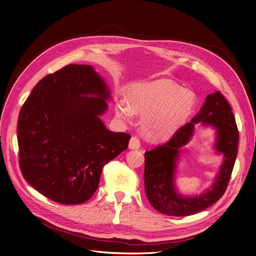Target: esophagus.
I'll return each mask as SVG.
<instances>
[{
  "mask_svg": "<svg viewBox=\"0 0 256 256\" xmlns=\"http://www.w3.org/2000/svg\"><path fill=\"white\" fill-rule=\"evenodd\" d=\"M140 148V140L136 136H132L129 142V148L138 150Z\"/></svg>",
  "mask_w": 256,
  "mask_h": 256,
  "instance_id": "obj_1",
  "label": "esophagus"
}]
</instances>
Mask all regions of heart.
Returning <instances> with one entry per match:
<instances>
[{
	"mask_svg": "<svg viewBox=\"0 0 256 256\" xmlns=\"http://www.w3.org/2000/svg\"><path fill=\"white\" fill-rule=\"evenodd\" d=\"M196 96L170 80L136 82L127 88V101L118 103L116 112L126 121L133 112L142 114L140 127L146 138L164 140L172 138L192 114Z\"/></svg>",
	"mask_w": 256,
	"mask_h": 256,
	"instance_id": "b5f03b06",
	"label": "heart"
}]
</instances>
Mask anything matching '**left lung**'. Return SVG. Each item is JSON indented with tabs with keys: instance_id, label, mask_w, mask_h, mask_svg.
Returning <instances> with one entry per match:
<instances>
[{
	"instance_id": "obj_1",
	"label": "left lung",
	"mask_w": 256,
	"mask_h": 256,
	"mask_svg": "<svg viewBox=\"0 0 256 256\" xmlns=\"http://www.w3.org/2000/svg\"><path fill=\"white\" fill-rule=\"evenodd\" d=\"M196 124L216 130L214 148L224 161L214 185L204 194L185 197L175 188L176 165L182 148L192 138ZM238 131L232 108L216 91L206 96L198 114L180 128L172 138L144 153V189L148 202L158 212L170 216L198 213L221 198L228 185L238 153Z\"/></svg>"
}]
</instances>
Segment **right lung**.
I'll list each match as a JSON object with an SVG mask.
<instances>
[{
  "instance_id": "right-lung-1",
  "label": "right lung",
  "mask_w": 256,
  "mask_h": 256,
  "mask_svg": "<svg viewBox=\"0 0 256 256\" xmlns=\"http://www.w3.org/2000/svg\"><path fill=\"white\" fill-rule=\"evenodd\" d=\"M110 99L91 65L65 66L32 90L18 116L20 165L45 198L63 204L88 200L104 165L128 148L130 135L108 130L100 118Z\"/></svg>"
}]
</instances>
